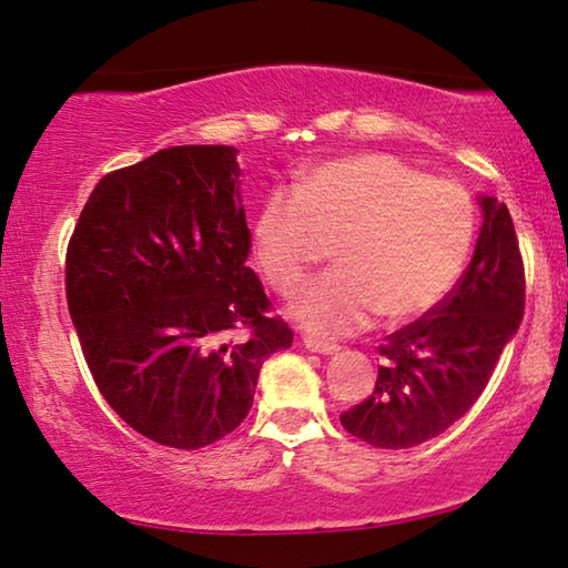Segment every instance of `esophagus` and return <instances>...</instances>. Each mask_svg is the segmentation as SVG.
Listing matches in <instances>:
<instances>
[{"mask_svg":"<svg viewBox=\"0 0 568 568\" xmlns=\"http://www.w3.org/2000/svg\"><path fill=\"white\" fill-rule=\"evenodd\" d=\"M304 347L312 353H322V355H333L339 351L337 343H329V339H320V337H304Z\"/></svg>","mask_w":568,"mask_h":568,"instance_id":"1","label":"esophagus"}]
</instances>
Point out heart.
Listing matches in <instances>:
<instances>
[{
    "mask_svg": "<svg viewBox=\"0 0 568 568\" xmlns=\"http://www.w3.org/2000/svg\"><path fill=\"white\" fill-rule=\"evenodd\" d=\"M475 200L386 152L322 162L261 200L254 248L276 292H292L333 241L337 266L294 294L292 314L320 335H347L378 312L390 325L439 304L465 268Z\"/></svg>",
    "mask_w": 568,
    "mask_h": 568,
    "instance_id": "obj_1",
    "label": "heart"
}]
</instances>
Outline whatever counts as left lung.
<instances>
[{"label": "left lung", "instance_id": "1", "mask_svg": "<svg viewBox=\"0 0 568 568\" xmlns=\"http://www.w3.org/2000/svg\"><path fill=\"white\" fill-rule=\"evenodd\" d=\"M475 256L452 292L378 351L373 394L339 422L381 449H408L459 422L490 381L526 310V272L505 203L483 197Z\"/></svg>", "mask_w": 568, "mask_h": 568}]
</instances>
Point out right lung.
Here are the masks:
<instances>
[{
	"label": "right lung",
	"mask_w": 568,
	"mask_h": 568,
	"mask_svg": "<svg viewBox=\"0 0 568 568\" xmlns=\"http://www.w3.org/2000/svg\"><path fill=\"white\" fill-rule=\"evenodd\" d=\"M239 178L233 146H170L101 178L68 243V312L95 386L164 447L231 434L264 357L294 339L246 266Z\"/></svg>",
	"instance_id": "add662e5"
}]
</instances>
